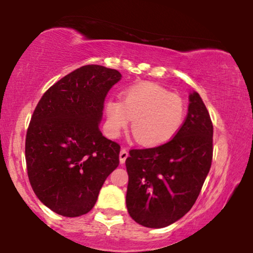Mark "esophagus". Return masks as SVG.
I'll use <instances>...</instances> for the list:
<instances>
[{
	"label": "esophagus",
	"instance_id": "obj_1",
	"mask_svg": "<svg viewBox=\"0 0 253 253\" xmlns=\"http://www.w3.org/2000/svg\"><path fill=\"white\" fill-rule=\"evenodd\" d=\"M127 157H128V151L126 149H121L120 151V155H119V159H120V163L124 164L126 162Z\"/></svg>",
	"mask_w": 253,
	"mask_h": 253
}]
</instances>
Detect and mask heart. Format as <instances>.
Instances as JSON below:
<instances>
[{"mask_svg":"<svg viewBox=\"0 0 253 253\" xmlns=\"http://www.w3.org/2000/svg\"><path fill=\"white\" fill-rule=\"evenodd\" d=\"M106 128L112 136L120 133L132 120V134L145 147L170 143L185 120L183 100L158 84L144 82L121 92V102L110 98L104 107Z\"/></svg>","mask_w":253,"mask_h":253,"instance_id":"b5f03b06","label":"heart"}]
</instances>
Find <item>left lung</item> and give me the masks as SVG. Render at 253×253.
Masks as SVG:
<instances>
[{"mask_svg": "<svg viewBox=\"0 0 253 253\" xmlns=\"http://www.w3.org/2000/svg\"><path fill=\"white\" fill-rule=\"evenodd\" d=\"M213 158V125L196 91L181 130L170 143L130 150L126 206L139 225L163 228L184 216L199 196Z\"/></svg>", "mask_w": 253, "mask_h": 253, "instance_id": "8db88e82", "label": "left lung"}]
</instances>
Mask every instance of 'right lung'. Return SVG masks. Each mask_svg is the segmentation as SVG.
Segmentation results:
<instances>
[{
  "instance_id": "right-lung-1",
  "label": "right lung",
  "mask_w": 253,
  "mask_h": 253,
  "mask_svg": "<svg viewBox=\"0 0 253 253\" xmlns=\"http://www.w3.org/2000/svg\"><path fill=\"white\" fill-rule=\"evenodd\" d=\"M121 74L84 65L51 86L37 104L26 135L32 189L54 213L75 217L96 203L104 181L119 165L120 145L102 135L107 94Z\"/></svg>"
}]
</instances>
